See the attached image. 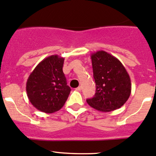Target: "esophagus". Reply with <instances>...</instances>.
<instances>
[{"label":"esophagus","mask_w":156,"mask_h":156,"mask_svg":"<svg viewBox=\"0 0 156 156\" xmlns=\"http://www.w3.org/2000/svg\"><path fill=\"white\" fill-rule=\"evenodd\" d=\"M76 90H78V91L81 90V86H80V87H78L76 88Z\"/></svg>","instance_id":"34e87169"}]
</instances>
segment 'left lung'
<instances>
[{
	"label": "left lung",
	"instance_id": "obj_1",
	"mask_svg": "<svg viewBox=\"0 0 156 156\" xmlns=\"http://www.w3.org/2000/svg\"><path fill=\"white\" fill-rule=\"evenodd\" d=\"M96 90L94 97L87 99L90 107L101 112L121 108L132 90L130 77L124 66L111 54L98 51L91 54Z\"/></svg>",
	"mask_w": 156,
	"mask_h": 156
}]
</instances>
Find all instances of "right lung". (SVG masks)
I'll use <instances>...</instances> for the list:
<instances>
[{
  "mask_svg": "<svg viewBox=\"0 0 156 156\" xmlns=\"http://www.w3.org/2000/svg\"><path fill=\"white\" fill-rule=\"evenodd\" d=\"M64 58L51 55L35 67L27 78L26 91L34 108L51 114L63 108L69 95V87L63 72Z\"/></svg>",
  "mask_w": 156,
  "mask_h": 156,
  "instance_id": "1",
  "label": "right lung"
}]
</instances>
